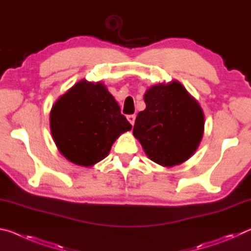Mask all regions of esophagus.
I'll return each mask as SVG.
<instances>
[{
    "label": "esophagus",
    "instance_id": "1",
    "mask_svg": "<svg viewBox=\"0 0 251 251\" xmlns=\"http://www.w3.org/2000/svg\"><path fill=\"white\" fill-rule=\"evenodd\" d=\"M127 120H128V122L130 123L131 125H134L135 124V120H136V115H135V114H131V115L127 116Z\"/></svg>",
    "mask_w": 251,
    "mask_h": 251
}]
</instances>
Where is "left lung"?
<instances>
[{
  "instance_id": "8db88e82",
  "label": "left lung",
  "mask_w": 251,
  "mask_h": 251,
  "mask_svg": "<svg viewBox=\"0 0 251 251\" xmlns=\"http://www.w3.org/2000/svg\"><path fill=\"white\" fill-rule=\"evenodd\" d=\"M146 108L136 117L133 133L146 155L161 166L184 163L203 134V113L180 83L155 85L144 95Z\"/></svg>"
}]
</instances>
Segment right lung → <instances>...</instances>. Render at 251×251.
<instances>
[{
	"label": "right lung",
	"instance_id": "add662e5",
	"mask_svg": "<svg viewBox=\"0 0 251 251\" xmlns=\"http://www.w3.org/2000/svg\"><path fill=\"white\" fill-rule=\"evenodd\" d=\"M50 123L59 151L82 166L105 158L118 136L131 129L107 88L86 80L59 97L50 110Z\"/></svg>",
	"mask_w": 251,
	"mask_h": 251
}]
</instances>
